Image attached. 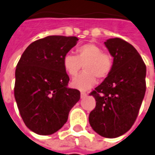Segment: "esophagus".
<instances>
[{
    "label": "esophagus",
    "instance_id": "1",
    "mask_svg": "<svg viewBox=\"0 0 155 155\" xmlns=\"http://www.w3.org/2000/svg\"><path fill=\"white\" fill-rule=\"evenodd\" d=\"M87 96V94L85 92H81V98H84Z\"/></svg>",
    "mask_w": 155,
    "mask_h": 155
}]
</instances>
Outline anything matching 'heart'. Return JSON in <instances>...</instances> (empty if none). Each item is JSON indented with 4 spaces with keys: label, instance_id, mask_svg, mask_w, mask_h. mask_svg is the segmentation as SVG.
<instances>
[{
    "label": "heart",
    "instance_id": "obj_1",
    "mask_svg": "<svg viewBox=\"0 0 155 155\" xmlns=\"http://www.w3.org/2000/svg\"><path fill=\"white\" fill-rule=\"evenodd\" d=\"M82 65L84 71L72 80L71 85L78 90H87L96 84V78L105 79L110 75L113 61L98 45L87 43L77 48L76 56L66 54L63 58V67L70 76L77 75Z\"/></svg>",
    "mask_w": 155,
    "mask_h": 155
}]
</instances>
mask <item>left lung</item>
<instances>
[{
    "label": "left lung",
    "instance_id": "8db88e82",
    "mask_svg": "<svg viewBox=\"0 0 155 155\" xmlns=\"http://www.w3.org/2000/svg\"><path fill=\"white\" fill-rule=\"evenodd\" d=\"M114 58L110 74L90 95L96 106L89 116L93 130L105 138L124 134L132 127L146 92L147 67L134 47L121 38L104 42Z\"/></svg>",
    "mask_w": 155,
    "mask_h": 155
}]
</instances>
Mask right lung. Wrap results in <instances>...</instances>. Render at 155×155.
<instances>
[{
    "label": "right lung",
    "instance_id": "right-lung-1",
    "mask_svg": "<svg viewBox=\"0 0 155 155\" xmlns=\"http://www.w3.org/2000/svg\"><path fill=\"white\" fill-rule=\"evenodd\" d=\"M76 37L48 36L31 43L17 63L14 97L30 130L49 135L67 122L80 91L68 88L63 58L78 42Z\"/></svg>",
    "mask_w": 155,
    "mask_h": 155
}]
</instances>
